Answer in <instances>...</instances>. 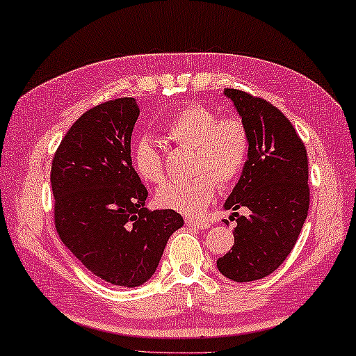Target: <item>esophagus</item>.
<instances>
[{"label":"esophagus","instance_id":"1","mask_svg":"<svg viewBox=\"0 0 356 356\" xmlns=\"http://www.w3.org/2000/svg\"><path fill=\"white\" fill-rule=\"evenodd\" d=\"M186 224H188L189 227H197V229H207L210 226V222L209 221H205V220H197V218H186Z\"/></svg>","mask_w":356,"mask_h":356}]
</instances>
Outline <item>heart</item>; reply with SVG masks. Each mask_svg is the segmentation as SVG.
<instances>
[{
	"label": "heart",
	"mask_w": 356,
	"mask_h": 356,
	"mask_svg": "<svg viewBox=\"0 0 356 356\" xmlns=\"http://www.w3.org/2000/svg\"><path fill=\"white\" fill-rule=\"evenodd\" d=\"M163 134L172 143L194 151L193 177L170 179L157 191L156 200L163 209L199 215L215 197L216 183L231 186L247 165L250 135L238 118H218L210 108L191 103L168 119ZM132 163L147 184H159L165 175L162 152L149 136H140L134 143Z\"/></svg>",
	"instance_id": "heart-1"
}]
</instances>
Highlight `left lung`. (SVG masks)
Wrapping results in <instances>:
<instances>
[{"instance_id":"1","label":"left lung","mask_w":356,"mask_h":356,"mask_svg":"<svg viewBox=\"0 0 356 356\" xmlns=\"http://www.w3.org/2000/svg\"><path fill=\"white\" fill-rule=\"evenodd\" d=\"M247 125L250 152L224 209L234 210V247L216 261L229 280L243 283L278 269L307 218L310 191L307 151L285 114L264 98L224 89ZM247 206L250 215L238 216Z\"/></svg>"}]
</instances>
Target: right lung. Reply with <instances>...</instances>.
I'll list each match as a JSON object with an SVG mask.
<instances>
[{
    "mask_svg": "<svg viewBox=\"0 0 356 356\" xmlns=\"http://www.w3.org/2000/svg\"><path fill=\"white\" fill-rule=\"evenodd\" d=\"M140 108L116 98L86 111L54 156L56 229L94 275L118 286L143 285L170 235L184 224L175 210L149 211L147 191L130 157Z\"/></svg>",
    "mask_w": 356,
    "mask_h": 356,
    "instance_id": "obj_1",
    "label": "right lung"
}]
</instances>
